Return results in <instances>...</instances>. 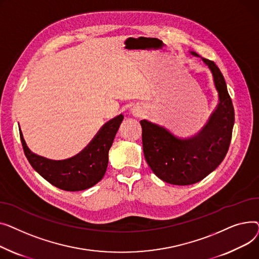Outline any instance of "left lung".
<instances>
[{
	"label": "left lung",
	"mask_w": 259,
	"mask_h": 259,
	"mask_svg": "<svg viewBox=\"0 0 259 259\" xmlns=\"http://www.w3.org/2000/svg\"><path fill=\"white\" fill-rule=\"evenodd\" d=\"M202 59L213 75L220 97L218 109L203 131L192 139L181 140L162 126L140 121L148 166L158 178L174 185L197 183L213 171L225 159L232 138L234 108L224 76L214 62Z\"/></svg>",
	"instance_id": "left-lung-1"
}]
</instances>
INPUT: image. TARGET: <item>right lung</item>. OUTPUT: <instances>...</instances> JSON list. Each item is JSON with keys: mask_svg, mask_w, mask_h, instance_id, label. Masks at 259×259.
Wrapping results in <instances>:
<instances>
[{"mask_svg": "<svg viewBox=\"0 0 259 259\" xmlns=\"http://www.w3.org/2000/svg\"><path fill=\"white\" fill-rule=\"evenodd\" d=\"M122 120V115L110 120L79 154L63 161L49 160L33 154L26 145L21 132L25 156L33 168L55 187L66 191L88 189L103 178L109 163V150Z\"/></svg>", "mask_w": 259, "mask_h": 259, "instance_id": "obj_1", "label": "right lung"}]
</instances>
